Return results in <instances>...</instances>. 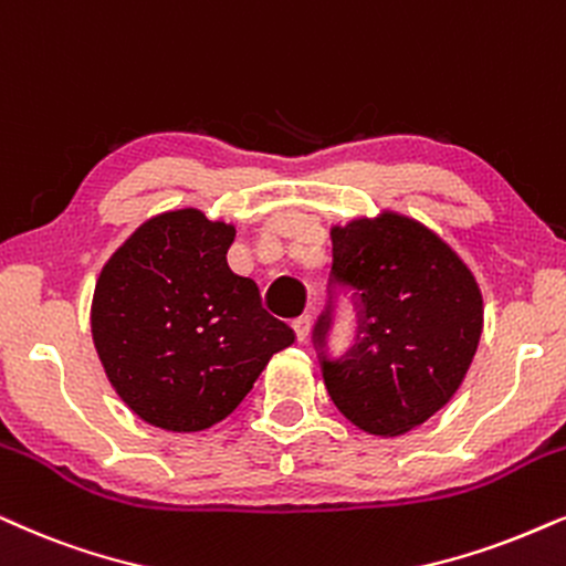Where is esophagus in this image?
I'll list each match as a JSON object with an SVG mask.
<instances>
[{
  "mask_svg": "<svg viewBox=\"0 0 566 566\" xmlns=\"http://www.w3.org/2000/svg\"><path fill=\"white\" fill-rule=\"evenodd\" d=\"M312 325H314V322H312L310 314H304V317L293 319V329H296V340H298V343H306V340H310Z\"/></svg>",
  "mask_w": 566,
  "mask_h": 566,
  "instance_id": "34e87169",
  "label": "esophagus"
}]
</instances>
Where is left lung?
I'll list each match as a JSON object with an SVG mask.
<instances>
[{
  "instance_id": "left-lung-1",
  "label": "left lung",
  "mask_w": 566,
  "mask_h": 566,
  "mask_svg": "<svg viewBox=\"0 0 566 566\" xmlns=\"http://www.w3.org/2000/svg\"><path fill=\"white\" fill-rule=\"evenodd\" d=\"M329 301L314 325L329 398L358 429L398 437L444 408L483 329V298L465 262L434 231L385 210L335 226ZM335 287L357 306V343L326 356Z\"/></svg>"
}]
</instances>
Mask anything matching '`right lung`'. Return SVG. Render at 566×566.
<instances>
[{
	"mask_svg": "<svg viewBox=\"0 0 566 566\" xmlns=\"http://www.w3.org/2000/svg\"><path fill=\"white\" fill-rule=\"evenodd\" d=\"M237 229L202 210L145 220L101 270L91 329L106 377L132 413L166 431L223 421L293 329L262 310L226 252Z\"/></svg>",
	"mask_w": 566,
	"mask_h": 566,
	"instance_id": "add662e5",
	"label": "right lung"
}]
</instances>
